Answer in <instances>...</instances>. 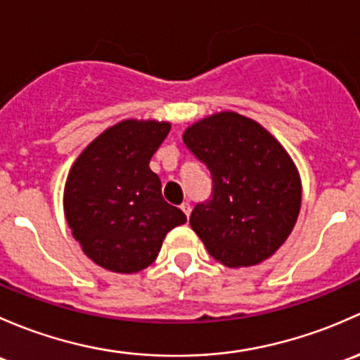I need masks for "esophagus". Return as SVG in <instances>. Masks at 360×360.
Here are the masks:
<instances>
[{"instance_id": "obj_1", "label": "esophagus", "mask_w": 360, "mask_h": 360, "mask_svg": "<svg viewBox=\"0 0 360 360\" xmlns=\"http://www.w3.org/2000/svg\"><path fill=\"white\" fill-rule=\"evenodd\" d=\"M180 210H181V211H184V213H185V214H187V218H188V214H191V202H188V201L181 202Z\"/></svg>"}]
</instances>
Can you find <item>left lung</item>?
Listing matches in <instances>:
<instances>
[{"mask_svg": "<svg viewBox=\"0 0 360 360\" xmlns=\"http://www.w3.org/2000/svg\"><path fill=\"white\" fill-rule=\"evenodd\" d=\"M184 142L211 175L210 199L191 214L207 253L227 266L272 257L291 234L302 205L298 172L283 146L236 112L192 124Z\"/></svg>", "mask_w": 360, "mask_h": 360, "instance_id": "obj_1", "label": "left lung"}]
</instances>
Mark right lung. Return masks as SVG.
I'll use <instances>...</instances> for the list:
<instances>
[{
  "label": "right lung",
  "instance_id": "1",
  "mask_svg": "<svg viewBox=\"0 0 360 360\" xmlns=\"http://www.w3.org/2000/svg\"><path fill=\"white\" fill-rule=\"evenodd\" d=\"M169 123L126 120L110 126L76 159L65 181L64 210L72 236L97 265L120 274L143 270L162 239L187 221L168 205L150 158Z\"/></svg>",
  "mask_w": 360,
  "mask_h": 360
}]
</instances>
